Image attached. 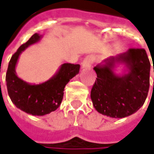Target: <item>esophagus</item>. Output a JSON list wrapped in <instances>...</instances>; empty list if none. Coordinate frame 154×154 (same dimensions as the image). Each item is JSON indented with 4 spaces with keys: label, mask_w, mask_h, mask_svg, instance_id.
I'll list each match as a JSON object with an SVG mask.
<instances>
[{
    "label": "esophagus",
    "mask_w": 154,
    "mask_h": 154,
    "mask_svg": "<svg viewBox=\"0 0 154 154\" xmlns=\"http://www.w3.org/2000/svg\"><path fill=\"white\" fill-rule=\"evenodd\" d=\"M92 63H93V56L88 55L83 59L82 66H83V67H89L92 65Z\"/></svg>",
    "instance_id": "obj_1"
}]
</instances>
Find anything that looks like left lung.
<instances>
[{"label":"left lung","mask_w":154,"mask_h":154,"mask_svg":"<svg viewBox=\"0 0 154 154\" xmlns=\"http://www.w3.org/2000/svg\"><path fill=\"white\" fill-rule=\"evenodd\" d=\"M116 60L127 64L130 72L127 75L120 77L113 74L111 68ZM104 62V65L94 67L97 75L91 91L94 107L110 117L132 115L144 104L149 92L150 63L146 51L143 48H130Z\"/></svg>","instance_id":"1"}]
</instances>
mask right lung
Instances as JSON below:
<instances>
[{"label": "right lung", "mask_w": 154, "mask_h": 154, "mask_svg": "<svg viewBox=\"0 0 154 154\" xmlns=\"http://www.w3.org/2000/svg\"><path fill=\"white\" fill-rule=\"evenodd\" d=\"M40 39L39 34L33 36L22 44L11 57L7 69V90L12 102L17 108L34 116H43L55 111L63 98L65 86L79 72V64L64 63L53 78L38 85H31L19 79L15 66L21 51Z\"/></svg>", "instance_id": "add662e5"}]
</instances>
